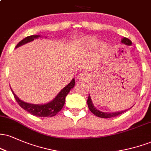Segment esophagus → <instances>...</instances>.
Listing matches in <instances>:
<instances>
[{
    "label": "esophagus",
    "instance_id": "obj_1",
    "mask_svg": "<svg viewBox=\"0 0 151 151\" xmlns=\"http://www.w3.org/2000/svg\"><path fill=\"white\" fill-rule=\"evenodd\" d=\"M89 79V74L86 73H81L78 75V79L81 81H86Z\"/></svg>",
    "mask_w": 151,
    "mask_h": 151
}]
</instances>
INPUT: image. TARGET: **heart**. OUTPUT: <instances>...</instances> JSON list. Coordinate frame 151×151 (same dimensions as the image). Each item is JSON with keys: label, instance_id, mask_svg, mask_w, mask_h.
Wrapping results in <instances>:
<instances>
[{"label": "heart", "instance_id": "heart-1", "mask_svg": "<svg viewBox=\"0 0 151 151\" xmlns=\"http://www.w3.org/2000/svg\"><path fill=\"white\" fill-rule=\"evenodd\" d=\"M86 42L88 45H92V46L96 45L97 44V40H96L95 38H93V37L88 38V39L86 40Z\"/></svg>", "mask_w": 151, "mask_h": 151}]
</instances>
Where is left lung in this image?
I'll return each mask as SVG.
<instances>
[{
    "mask_svg": "<svg viewBox=\"0 0 151 151\" xmlns=\"http://www.w3.org/2000/svg\"><path fill=\"white\" fill-rule=\"evenodd\" d=\"M121 42L124 43V44L125 45H132V42H131L129 39H128V38L126 37H123L122 39H121ZM87 104H88V107H89V110L91 111L92 112L95 116H96L98 117H101V118H106H106H111V117L117 116L120 115V114L124 113V112H126V111H127V110H125V111H122L115 112V113H104V112L99 111L97 110V109L95 108L94 106L93 105L92 101H91V97H90L89 95L87 99Z\"/></svg>",
    "mask_w": 151,
    "mask_h": 151,
    "instance_id": "8db88e82",
    "label": "left lung"
}]
</instances>
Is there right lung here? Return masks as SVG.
I'll list each match as a JSON object with an SVG mask.
<instances>
[{
    "instance_id": "add662e5",
    "label": "right lung",
    "mask_w": 151,
    "mask_h": 151,
    "mask_svg": "<svg viewBox=\"0 0 151 151\" xmlns=\"http://www.w3.org/2000/svg\"><path fill=\"white\" fill-rule=\"evenodd\" d=\"M38 37H40V35H30L28 36V37H26L23 40H22L20 42H18V44L15 47H18L25 44V43L31 42V41L34 40V39L37 38ZM74 84H75V81H74V79H72L70 84H67L65 88H63L62 91L58 93V96L54 99L52 101L47 104H45L42 105L31 104L25 103V102L19 99V98L15 94L13 90L11 89V91L18 104L22 109L27 111L28 113L31 114L33 116H35L52 117L58 114V112H60L62 110V107H63L65 103L66 96L70 92V90L74 87Z\"/></svg>"
}]
</instances>
